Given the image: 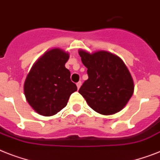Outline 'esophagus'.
Listing matches in <instances>:
<instances>
[{"mask_svg": "<svg viewBox=\"0 0 160 160\" xmlns=\"http://www.w3.org/2000/svg\"><path fill=\"white\" fill-rule=\"evenodd\" d=\"M76 86H77V88H80V86H81V82L79 81L78 83H76Z\"/></svg>", "mask_w": 160, "mask_h": 160, "instance_id": "34e87169", "label": "esophagus"}]
</instances>
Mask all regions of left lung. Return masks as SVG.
Segmentation results:
<instances>
[{"instance_id":"1","label":"left lung","mask_w":160,"mask_h":160,"mask_svg":"<svg viewBox=\"0 0 160 160\" xmlns=\"http://www.w3.org/2000/svg\"><path fill=\"white\" fill-rule=\"evenodd\" d=\"M78 52L88 76L79 92L97 113H118L128 103L134 89V80L123 60L106 51Z\"/></svg>"}]
</instances>
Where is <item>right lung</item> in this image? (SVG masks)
Instances as JSON below:
<instances>
[{
	"mask_svg": "<svg viewBox=\"0 0 160 160\" xmlns=\"http://www.w3.org/2000/svg\"><path fill=\"white\" fill-rule=\"evenodd\" d=\"M69 53L53 48L40 56L26 76L24 94L36 113L53 116L68 104L71 94L77 90L70 79V71L65 68Z\"/></svg>",
	"mask_w": 160,
	"mask_h": 160,
	"instance_id": "right-lung-1",
	"label": "right lung"
}]
</instances>
